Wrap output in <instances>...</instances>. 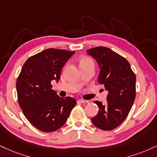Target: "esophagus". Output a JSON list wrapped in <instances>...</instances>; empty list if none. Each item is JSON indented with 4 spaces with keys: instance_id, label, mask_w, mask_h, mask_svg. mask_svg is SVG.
I'll use <instances>...</instances> for the list:
<instances>
[{
    "instance_id": "obj_1",
    "label": "esophagus",
    "mask_w": 157,
    "mask_h": 157,
    "mask_svg": "<svg viewBox=\"0 0 157 157\" xmlns=\"http://www.w3.org/2000/svg\"><path fill=\"white\" fill-rule=\"evenodd\" d=\"M77 101L80 103H82V104H88V102H89L88 100H83V99H79Z\"/></svg>"
}]
</instances>
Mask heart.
Masks as SVG:
<instances>
[{
  "instance_id": "1",
  "label": "heart",
  "mask_w": 157,
  "mask_h": 157,
  "mask_svg": "<svg viewBox=\"0 0 157 157\" xmlns=\"http://www.w3.org/2000/svg\"><path fill=\"white\" fill-rule=\"evenodd\" d=\"M79 64L81 69L90 65H94L93 60L88 56H82L79 59Z\"/></svg>"
}]
</instances>
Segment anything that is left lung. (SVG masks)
<instances>
[{"label":"left lung","mask_w":157,"mask_h":157,"mask_svg":"<svg viewBox=\"0 0 157 157\" xmlns=\"http://www.w3.org/2000/svg\"><path fill=\"white\" fill-rule=\"evenodd\" d=\"M100 67L98 82L108 90L107 104L95 101L99 107L91 121L97 128L110 131L118 127L129 115L135 99L136 76L125 58L105 47L87 50Z\"/></svg>","instance_id":"obj_1"}]
</instances>
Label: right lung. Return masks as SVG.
<instances>
[{"mask_svg":"<svg viewBox=\"0 0 157 157\" xmlns=\"http://www.w3.org/2000/svg\"><path fill=\"white\" fill-rule=\"evenodd\" d=\"M75 52L49 48L25 62L16 82L18 103L24 116L37 129L52 132L60 129L77 101L61 98L52 89L51 81L60 79V71Z\"/></svg>","mask_w":157,"mask_h":157,"instance_id":"obj_1","label":"right lung"}]
</instances>
